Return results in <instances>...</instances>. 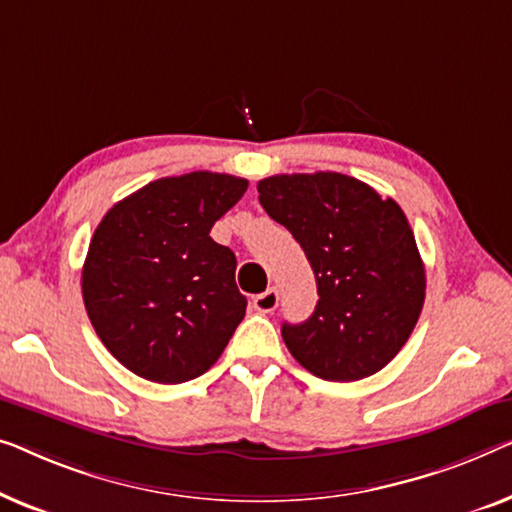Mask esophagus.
<instances>
[{
  "mask_svg": "<svg viewBox=\"0 0 512 512\" xmlns=\"http://www.w3.org/2000/svg\"><path fill=\"white\" fill-rule=\"evenodd\" d=\"M253 306H255V311H259V313H271V311H276V306H278V292L273 290V287H269V290H266V292L257 294V297L253 299Z\"/></svg>",
  "mask_w": 512,
  "mask_h": 512,
  "instance_id": "esophagus-1",
  "label": "esophagus"
}]
</instances>
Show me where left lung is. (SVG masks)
Returning <instances> with one entry per match:
<instances>
[{"label":"left lung","mask_w":512,"mask_h":512,"mask_svg":"<svg viewBox=\"0 0 512 512\" xmlns=\"http://www.w3.org/2000/svg\"><path fill=\"white\" fill-rule=\"evenodd\" d=\"M257 192L304 248L318 283L311 318L283 325L287 350L322 380L378 373L406 345L427 287L401 206L336 171L269 176Z\"/></svg>","instance_id":"8db88e82"}]
</instances>
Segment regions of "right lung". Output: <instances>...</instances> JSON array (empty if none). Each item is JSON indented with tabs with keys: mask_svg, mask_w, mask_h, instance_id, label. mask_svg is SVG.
<instances>
[{
	"mask_svg": "<svg viewBox=\"0 0 512 512\" xmlns=\"http://www.w3.org/2000/svg\"><path fill=\"white\" fill-rule=\"evenodd\" d=\"M246 190V178L192 171L148 183L99 222L83 264L85 311L136 376L185 383L227 348L248 301L211 227Z\"/></svg>",
	"mask_w": 512,
	"mask_h": 512,
	"instance_id": "right-lung-1",
	"label": "right lung"
}]
</instances>
